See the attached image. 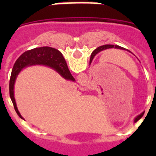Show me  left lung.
Here are the masks:
<instances>
[{
	"label": "left lung",
	"instance_id": "left-lung-1",
	"mask_svg": "<svg viewBox=\"0 0 156 156\" xmlns=\"http://www.w3.org/2000/svg\"><path fill=\"white\" fill-rule=\"evenodd\" d=\"M119 48V49H122V50H126V51H129V50H127V49H125L124 48H122V47H119V46H117V45H112V44H105V45H103V46H101V47H98V48H96L94 51L93 52H92L91 54V56H90V64L91 63L92 60H93V58H94V56L97 55V54H98L99 52L102 51H105L106 50V49H109V48ZM143 115V112L141 114H140L139 115H137L136 118H135V120L134 122H136L137 120H138L139 119H140L141 118V116Z\"/></svg>",
	"mask_w": 156,
	"mask_h": 156
}]
</instances>
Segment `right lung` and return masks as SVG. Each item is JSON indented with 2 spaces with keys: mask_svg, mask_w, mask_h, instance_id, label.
Returning <instances> with one entry per match:
<instances>
[{
  "mask_svg": "<svg viewBox=\"0 0 156 156\" xmlns=\"http://www.w3.org/2000/svg\"><path fill=\"white\" fill-rule=\"evenodd\" d=\"M35 65H42V66L51 67L57 71L64 79L75 81L73 76L70 73L66 60L62 56V54L55 48H51V47H42V48H34L22 54L14 65L12 75H11L10 82H9L10 98L12 99L14 108L16 110V113L21 119H23V117L18 110L15 97H14L15 83H16L18 75L23 70V69L30 66H35Z\"/></svg>",
  "mask_w": 156,
  "mask_h": 156,
  "instance_id": "1",
  "label": "right lung"
}]
</instances>
